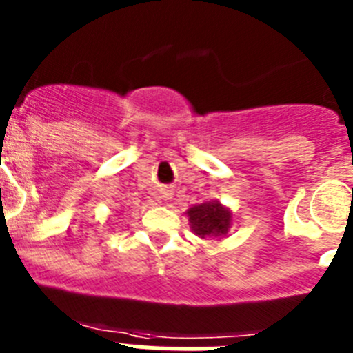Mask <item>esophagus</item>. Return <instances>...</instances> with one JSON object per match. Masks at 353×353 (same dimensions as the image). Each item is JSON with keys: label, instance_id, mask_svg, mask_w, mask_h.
Wrapping results in <instances>:
<instances>
[{"label": "esophagus", "instance_id": "34e87169", "mask_svg": "<svg viewBox=\"0 0 353 353\" xmlns=\"http://www.w3.org/2000/svg\"><path fill=\"white\" fill-rule=\"evenodd\" d=\"M161 198H163V199H171V198H173V190H171V189L161 190Z\"/></svg>", "mask_w": 353, "mask_h": 353}]
</instances>
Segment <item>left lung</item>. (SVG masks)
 <instances>
[{
    "mask_svg": "<svg viewBox=\"0 0 353 353\" xmlns=\"http://www.w3.org/2000/svg\"><path fill=\"white\" fill-rule=\"evenodd\" d=\"M194 234L203 240H215L228 236L232 224V212L221 201H206L190 206L185 212Z\"/></svg>",
    "mask_w": 353,
    "mask_h": 353,
    "instance_id": "8db88e82",
    "label": "left lung"
}]
</instances>
